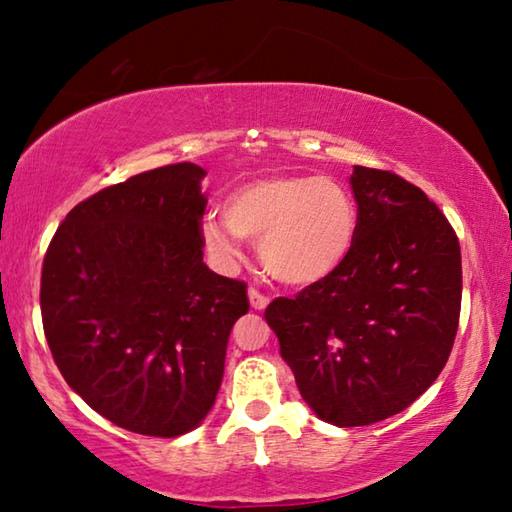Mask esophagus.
Returning a JSON list of instances; mask_svg holds the SVG:
<instances>
[{
	"label": "esophagus",
	"instance_id": "1",
	"mask_svg": "<svg viewBox=\"0 0 512 512\" xmlns=\"http://www.w3.org/2000/svg\"><path fill=\"white\" fill-rule=\"evenodd\" d=\"M249 303H251V308H254V310H265L267 306H270V299H267L265 294L251 288L249 290Z\"/></svg>",
	"mask_w": 512,
	"mask_h": 512
}]
</instances>
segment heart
Here are the masks:
<instances>
[{
    "mask_svg": "<svg viewBox=\"0 0 512 512\" xmlns=\"http://www.w3.org/2000/svg\"><path fill=\"white\" fill-rule=\"evenodd\" d=\"M357 231L360 211L348 186L303 173L251 177L224 197L222 218L200 220L202 245L215 261H236L238 238L258 240L267 274L290 288L330 279L351 256Z\"/></svg>",
    "mask_w": 512,
    "mask_h": 512,
    "instance_id": "obj_1",
    "label": "heart"
}]
</instances>
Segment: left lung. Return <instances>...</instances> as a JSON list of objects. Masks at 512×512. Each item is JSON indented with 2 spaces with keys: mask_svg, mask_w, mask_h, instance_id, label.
Listing matches in <instances>:
<instances>
[{
  "mask_svg": "<svg viewBox=\"0 0 512 512\" xmlns=\"http://www.w3.org/2000/svg\"><path fill=\"white\" fill-rule=\"evenodd\" d=\"M360 231L348 261L265 321L301 398L337 427L407 409L450 357L461 312V247L441 209L389 170L355 166Z\"/></svg>",
  "mask_w": 512,
  "mask_h": 512,
  "instance_id": "obj_1",
  "label": "left lung"
}]
</instances>
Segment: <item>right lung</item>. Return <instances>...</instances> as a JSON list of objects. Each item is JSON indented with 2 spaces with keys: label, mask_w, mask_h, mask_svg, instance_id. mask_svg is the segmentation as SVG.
I'll return each mask as SVG.
<instances>
[{
  "label": "right lung",
  "mask_w": 512,
  "mask_h": 512,
  "mask_svg": "<svg viewBox=\"0 0 512 512\" xmlns=\"http://www.w3.org/2000/svg\"><path fill=\"white\" fill-rule=\"evenodd\" d=\"M206 170L191 161L76 204L42 265L40 308L62 378L128 432H191L218 396L247 285L204 265Z\"/></svg>",
  "instance_id": "obj_1"
}]
</instances>
